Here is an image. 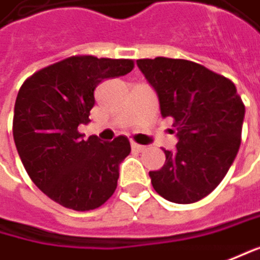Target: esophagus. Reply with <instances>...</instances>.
Returning <instances> with one entry per match:
<instances>
[{
    "label": "esophagus",
    "instance_id": "34e87169",
    "mask_svg": "<svg viewBox=\"0 0 260 260\" xmlns=\"http://www.w3.org/2000/svg\"><path fill=\"white\" fill-rule=\"evenodd\" d=\"M132 148H133L135 151H139V152H142V151H145V149H146V146L139 145V143H136V142H132Z\"/></svg>",
    "mask_w": 260,
    "mask_h": 260
}]
</instances>
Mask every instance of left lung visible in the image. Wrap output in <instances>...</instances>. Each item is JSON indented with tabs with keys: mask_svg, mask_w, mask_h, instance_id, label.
<instances>
[{
	"mask_svg": "<svg viewBox=\"0 0 260 260\" xmlns=\"http://www.w3.org/2000/svg\"><path fill=\"white\" fill-rule=\"evenodd\" d=\"M140 72L155 90L162 118H175L177 145L149 172L162 198L191 204L222 182L237 157L244 105L228 78L183 59H139Z\"/></svg>",
	"mask_w": 260,
	"mask_h": 260,
	"instance_id": "8db88e82",
	"label": "left lung"
}]
</instances>
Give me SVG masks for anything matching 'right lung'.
I'll list each match as a JSON object with an SVG mask.
<instances>
[{
    "label": "right lung",
    "mask_w": 260,
    "mask_h": 260,
    "mask_svg": "<svg viewBox=\"0 0 260 260\" xmlns=\"http://www.w3.org/2000/svg\"><path fill=\"white\" fill-rule=\"evenodd\" d=\"M132 69L128 59L72 56L34 74L17 93L13 138L19 157L32 182L63 207L98 209L117 188L128 139L84 140L78 125L90 121L96 87Z\"/></svg>",
    "instance_id": "right-lung-1"
}]
</instances>
